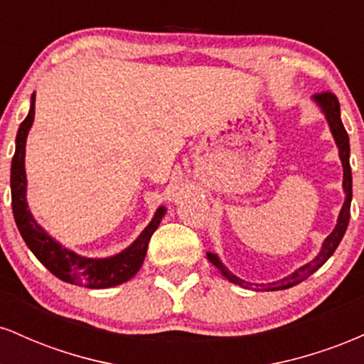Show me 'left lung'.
Instances as JSON below:
<instances>
[{"instance_id": "obj_1", "label": "left lung", "mask_w": 364, "mask_h": 364, "mask_svg": "<svg viewBox=\"0 0 364 364\" xmlns=\"http://www.w3.org/2000/svg\"><path fill=\"white\" fill-rule=\"evenodd\" d=\"M315 101L320 104L321 111H323L325 116H327L328 127H330V129H332V135L337 141V147H339L342 168H344V183H342V186H344V191H346V202H344V205H342V210H341L339 220H337L336 229H333V231L330 232V236L325 240V243H323V246H321L318 257H316L315 260L306 263V265H303L301 269L296 270L294 274L287 275V277H284L277 282L267 284V286L265 284H252V282L241 281L240 277H236V275H232L228 269H225L223 263H220L219 258H217V255L207 253V258L210 260L212 265H215L229 282L237 284V286L246 287V289H252V287H255V289H265V291L287 289V287H292V286H296V284L303 282L304 279L310 277L313 272H316V270H318L330 257H332V253L336 252V248L341 243L342 236L346 235V229H348L349 217H350V198H353V174H350V164H349V136H348V132H346L344 124H342V121H341V106H339V99L336 97V94H332V92H328V90L320 92V94L315 95Z\"/></svg>"}]
</instances>
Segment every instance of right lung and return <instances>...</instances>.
<instances>
[{"label":"right lung","mask_w":364,"mask_h":364,"mask_svg":"<svg viewBox=\"0 0 364 364\" xmlns=\"http://www.w3.org/2000/svg\"><path fill=\"white\" fill-rule=\"evenodd\" d=\"M34 104L36 99L32 95L31 111L27 118L20 123L18 133H16L15 156L11 159V208H14V217L20 235L31 252L36 255L37 260L61 281L89 287V289H104V287H112L129 281L140 270L147 255L150 237L159 228V223L166 214V208L159 207L152 223L136 237L135 243L116 257L85 258L63 248L60 243L51 240L31 215L27 200H25V185H27L23 168L25 140L34 121Z\"/></svg>","instance_id":"add662e5"}]
</instances>
